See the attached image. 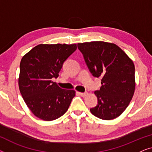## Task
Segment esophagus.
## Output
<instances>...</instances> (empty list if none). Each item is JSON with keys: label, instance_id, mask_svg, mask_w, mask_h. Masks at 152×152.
Returning <instances> with one entry per match:
<instances>
[{"label": "esophagus", "instance_id": "esophagus-1", "mask_svg": "<svg viewBox=\"0 0 152 152\" xmlns=\"http://www.w3.org/2000/svg\"><path fill=\"white\" fill-rule=\"evenodd\" d=\"M79 94H80V95H81L82 97H85L87 93H79Z\"/></svg>", "mask_w": 152, "mask_h": 152}]
</instances>
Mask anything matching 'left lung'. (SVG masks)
Instances as JSON below:
<instances>
[{"label": "left lung", "mask_w": 152, "mask_h": 152, "mask_svg": "<svg viewBox=\"0 0 152 152\" xmlns=\"http://www.w3.org/2000/svg\"><path fill=\"white\" fill-rule=\"evenodd\" d=\"M89 71L101 77L102 86L95 91L96 107L90 111L95 117L109 120L123 113L135 91V66L130 58L114 43L93 41L78 43Z\"/></svg>", "instance_id": "1"}]
</instances>
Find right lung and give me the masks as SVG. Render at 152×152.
<instances>
[{
    "label": "right lung",
    "mask_w": 152,
    "mask_h": 152,
    "mask_svg": "<svg viewBox=\"0 0 152 152\" xmlns=\"http://www.w3.org/2000/svg\"><path fill=\"white\" fill-rule=\"evenodd\" d=\"M76 50V44H40L23 57L18 86L37 118L51 121L67 111L75 92L60 88L53 79L58 77L64 63Z\"/></svg>",
    "instance_id": "1"
}]
</instances>
